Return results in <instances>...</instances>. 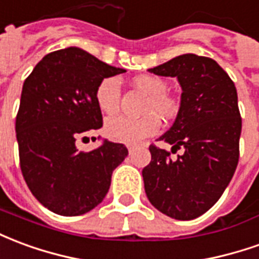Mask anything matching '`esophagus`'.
I'll use <instances>...</instances> for the list:
<instances>
[{
  "label": "esophagus",
  "mask_w": 259,
  "mask_h": 259,
  "mask_svg": "<svg viewBox=\"0 0 259 259\" xmlns=\"http://www.w3.org/2000/svg\"><path fill=\"white\" fill-rule=\"evenodd\" d=\"M126 148H128V150H130V152H133V149L135 148V146H134V145H126Z\"/></svg>",
  "instance_id": "1"
}]
</instances>
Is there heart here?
Returning a JSON list of instances; mask_svg holds the SVG:
<instances>
[{"mask_svg": "<svg viewBox=\"0 0 259 259\" xmlns=\"http://www.w3.org/2000/svg\"><path fill=\"white\" fill-rule=\"evenodd\" d=\"M133 85L146 96L142 113L146 114L142 118L114 117L109 118L104 124V133L109 138L135 144L141 139L155 135L160 130L158 115L170 120L174 118L180 110V103L176 97L167 95V82L155 75H138L133 78ZM97 107L106 115H114L120 110L121 91L120 83L115 78H104L97 85L96 93Z\"/></svg>", "mask_w": 259, "mask_h": 259, "instance_id": "obj_1", "label": "heart"}]
</instances>
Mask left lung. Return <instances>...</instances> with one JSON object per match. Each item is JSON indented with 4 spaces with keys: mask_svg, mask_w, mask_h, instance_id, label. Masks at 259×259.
<instances>
[{
    "mask_svg": "<svg viewBox=\"0 0 259 259\" xmlns=\"http://www.w3.org/2000/svg\"><path fill=\"white\" fill-rule=\"evenodd\" d=\"M160 76H176L183 93L173 126L159 141L170 152L150 145V163L142 170L150 203L177 221H191L218 202L238 163L241 117L234 82L208 57L183 54L150 68Z\"/></svg>",
    "mask_w": 259,
    "mask_h": 259,
    "instance_id": "8db88e82",
    "label": "left lung"
}]
</instances>
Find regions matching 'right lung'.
<instances>
[{
  "label": "right lung",
  "instance_id": "add662e5",
  "mask_svg": "<svg viewBox=\"0 0 259 259\" xmlns=\"http://www.w3.org/2000/svg\"><path fill=\"white\" fill-rule=\"evenodd\" d=\"M122 72L68 47L47 54L25 79L15 122L21 170L34 198L54 213L79 216L97 206L128 155L107 139L91 152L76 148L79 137L103 125L97 85Z\"/></svg>",
  "mask_w": 259,
  "mask_h": 259
}]
</instances>
